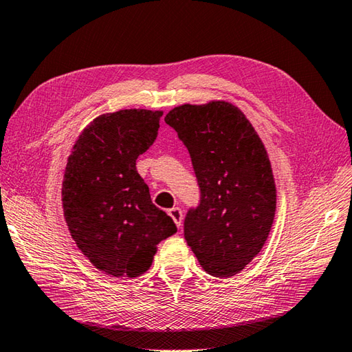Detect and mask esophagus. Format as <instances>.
<instances>
[{
    "instance_id": "esophagus-1",
    "label": "esophagus",
    "mask_w": 352,
    "mask_h": 352,
    "mask_svg": "<svg viewBox=\"0 0 352 352\" xmlns=\"http://www.w3.org/2000/svg\"><path fill=\"white\" fill-rule=\"evenodd\" d=\"M168 213H169V217L174 219V223L177 224V227H182V224H183V212H182V209L180 208H172V209L168 210Z\"/></svg>"
}]
</instances>
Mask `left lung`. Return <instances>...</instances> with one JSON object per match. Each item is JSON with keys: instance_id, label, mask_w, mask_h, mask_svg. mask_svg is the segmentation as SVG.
Returning <instances> with one entry per match:
<instances>
[{"instance_id": "obj_1", "label": "left lung", "mask_w": 352, "mask_h": 352, "mask_svg": "<svg viewBox=\"0 0 352 352\" xmlns=\"http://www.w3.org/2000/svg\"><path fill=\"white\" fill-rule=\"evenodd\" d=\"M164 122L188 148L201 201L184 219V238L215 278L235 276L263 249L276 212V184L263 140L226 100L175 107Z\"/></svg>"}]
</instances>
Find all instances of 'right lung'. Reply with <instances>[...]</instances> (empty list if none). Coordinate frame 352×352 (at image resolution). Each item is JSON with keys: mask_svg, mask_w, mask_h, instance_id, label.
<instances>
[{"mask_svg": "<svg viewBox=\"0 0 352 352\" xmlns=\"http://www.w3.org/2000/svg\"><path fill=\"white\" fill-rule=\"evenodd\" d=\"M162 116L135 108L102 114L68 155L62 182L68 230L89 263L113 278L148 272L157 244L177 232L151 201L135 168L137 157L154 143Z\"/></svg>", "mask_w": 352, "mask_h": 352, "instance_id": "add662e5", "label": "right lung"}]
</instances>
